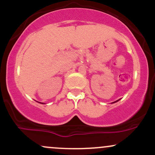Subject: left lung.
I'll list each match as a JSON object with an SVG mask.
<instances>
[{
    "mask_svg": "<svg viewBox=\"0 0 155 155\" xmlns=\"http://www.w3.org/2000/svg\"><path fill=\"white\" fill-rule=\"evenodd\" d=\"M119 101V100H118ZM117 101H115V102H117ZM115 102H114V103H115Z\"/></svg>",
    "mask_w": 155,
    "mask_h": 155,
    "instance_id": "8db88e82",
    "label": "left lung"
}]
</instances>
